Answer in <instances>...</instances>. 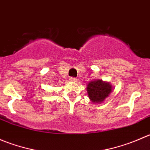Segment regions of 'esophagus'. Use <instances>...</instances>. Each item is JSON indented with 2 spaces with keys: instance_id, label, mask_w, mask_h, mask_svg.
Instances as JSON below:
<instances>
[{
  "instance_id": "34e87169",
  "label": "esophagus",
  "mask_w": 150,
  "mask_h": 150,
  "mask_svg": "<svg viewBox=\"0 0 150 150\" xmlns=\"http://www.w3.org/2000/svg\"><path fill=\"white\" fill-rule=\"evenodd\" d=\"M69 81H73V82H75V81H77V78H74V77H70V78H69Z\"/></svg>"
}]
</instances>
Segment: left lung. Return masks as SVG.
Segmentation results:
<instances>
[{"instance_id":"left-lung-1","label":"left lung","mask_w":150,"mask_h":150,"mask_svg":"<svg viewBox=\"0 0 150 150\" xmlns=\"http://www.w3.org/2000/svg\"><path fill=\"white\" fill-rule=\"evenodd\" d=\"M87 91L91 100L94 103H98L104 101L109 96L112 91V86L102 80L93 81L88 84Z\"/></svg>"}]
</instances>
